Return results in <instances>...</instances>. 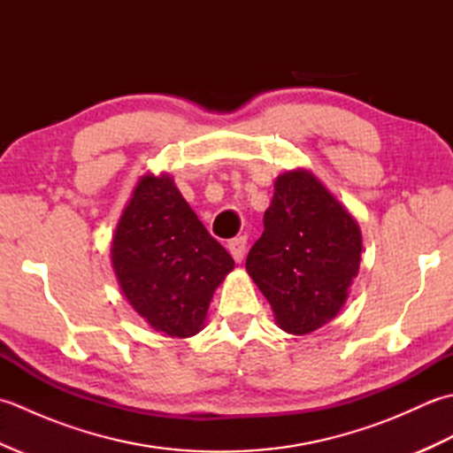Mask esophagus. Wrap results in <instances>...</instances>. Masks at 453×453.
Wrapping results in <instances>:
<instances>
[{
    "label": "esophagus",
    "instance_id": "obj_1",
    "mask_svg": "<svg viewBox=\"0 0 453 453\" xmlns=\"http://www.w3.org/2000/svg\"><path fill=\"white\" fill-rule=\"evenodd\" d=\"M227 249L232 253L235 263H242L247 253V239L245 237H235L232 242H227Z\"/></svg>",
    "mask_w": 453,
    "mask_h": 453
}]
</instances>
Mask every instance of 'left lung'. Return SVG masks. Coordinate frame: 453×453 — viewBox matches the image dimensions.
I'll list each match as a JSON object with an SVG mask.
<instances>
[{
    "instance_id": "8db88e82",
    "label": "left lung",
    "mask_w": 453,
    "mask_h": 453,
    "mask_svg": "<svg viewBox=\"0 0 453 453\" xmlns=\"http://www.w3.org/2000/svg\"><path fill=\"white\" fill-rule=\"evenodd\" d=\"M362 253L360 227L310 171L274 182L265 232L245 268L273 305L276 323L307 334L341 311Z\"/></svg>"
}]
</instances>
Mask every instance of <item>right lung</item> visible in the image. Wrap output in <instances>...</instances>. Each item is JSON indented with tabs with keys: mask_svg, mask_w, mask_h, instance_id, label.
I'll list each match as a JSON object with an SVG mask.
<instances>
[{
	"mask_svg": "<svg viewBox=\"0 0 453 453\" xmlns=\"http://www.w3.org/2000/svg\"><path fill=\"white\" fill-rule=\"evenodd\" d=\"M112 266L130 305L169 336L196 334L234 258L190 210L169 175H146L112 237Z\"/></svg>",
	"mask_w": 453,
	"mask_h": 453,
	"instance_id": "obj_1",
	"label": "right lung"
}]
</instances>
